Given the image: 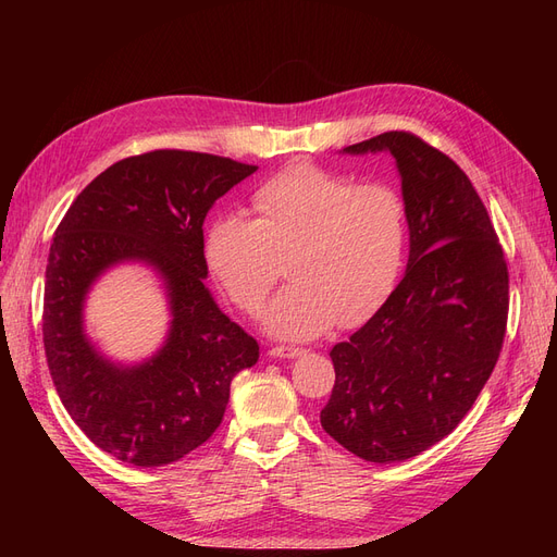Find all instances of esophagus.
Returning a JSON list of instances; mask_svg holds the SVG:
<instances>
[{"label": "esophagus", "mask_w": 557, "mask_h": 557, "mask_svg": "<svg viewBox=\"0 0 557 557\" xmlns=\"http://www.w3.org/2000/svg\"><path fill=\"white\" fill-rule=\"evenodd\" d=\"M305 348H295V346H272L269 348V356L272 358H278V360H293V358H299L305 356Z\"/></svg>", "instance_id": "esophagus-1"}]
</instances>
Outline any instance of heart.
<instances>
[{
  "mask_svg": "<svg viewBox=\"0 0 557 557\" xmlns=\"http://www.w3.org/2000/svg\"><path fill=\"white\" fill-rule=\"evenodd\" d=\"M258 218L221 215L207 256L234 305L258 311L288 257L293 278L264 313L283 339L356 325L393 293L409 246V207L387 183L297 162L252 193Z\"/></svg>",
  "mask_w": 557,
  "mask_h": 557,
  "instance_id": "1",
  "label": "heart"
}]
</instances>
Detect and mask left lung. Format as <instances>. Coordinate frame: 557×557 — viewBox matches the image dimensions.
Masks as SVG:
<instances>
[{"mask_svg": "<svg viewBox=\"0 0 557 557\" xmlns=\"http://www.w3.org/2000/svg\"><path fill=\"white\" fill-rule=\"evenodd\" d=\"M387 150L409 207V262L385 305L330 350L320 425L367 462H401L442 442L491 379L509 315V272L479 193L442 150L383 132L344 153Z\"/></svg>", "mask_w": 557, "mask_h": 557, "instance_id": "left-lung-1", "label": "left lung"}]
</instances>
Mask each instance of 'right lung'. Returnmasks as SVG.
Returning <instances> with one entry per match:
<instances>
[{
    "instance_id": "1",
    "label": "right lung",
    "mask_w": 557,
    "mask_h": 557,
    "mask_svg": "<svg viewBox=\"0 0 557 557\" xmlns=\"http://www.w3.org/2000/svg\"><path fill=\"white\" fill-rule=\"evenodd\" d=\"M221 156L150 150L111 164L86 185L55 230L44 293V348L74 423L134 467L181 460L218 430L230 383L260 346L218 309L205 278V218L256 172ZM123 261L153 265L173 323L163 348L139 366L104 359L82 330L91 283Z\"/></svg>"
}]
</instances>
